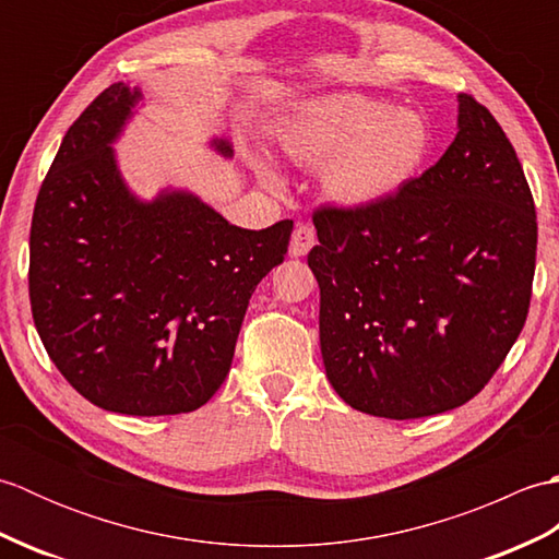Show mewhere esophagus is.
Returning <instances> with one entry per match:
<instances>
[{
    "label": "esophagus",
    "instance_id": "1",
    "mask_svg": "<svg viewBox=\"0 0 559 559\" xmlns=\"http://www.w3.org/2000/svg\"><path fill=\"white\" fill-rule=\"evenodd\" d=\"M314 242H317L314 228H310V225H298V228L293 230L288 252L290 257H305L314 247Z\"/></svg>",
    "mask_w": 559,
    "mask_h": 559
}]
</instances>
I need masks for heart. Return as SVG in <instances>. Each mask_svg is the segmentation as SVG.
Instances as JSON below:
<instances>
[{"label": "heart", "mask_w": 559, "mask_h": 559, "mask_svg": "<svg viewBox=\"0 0 559 559\" xmlns=\"http://www.w3.org/2000/svg\"><path fill=\"white\" fill-rule=\"evenodd\" d=\"M278 146L300 168L319 170V187L343 211L384 204L406 187L430 151V129L413 110L360 93H331L300 103L278 127ZM254 173L269 189L281 177L266 160Z\"/></svg>", "instance_id": "b5f03b06"}]
</instances>
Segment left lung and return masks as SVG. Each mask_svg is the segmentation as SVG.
<instances>
[{"instance_id": "left-lung-1", "label": "left lung", "mask_w": 559, "mask_h": 559, "mask_svg": "<svg viewBox=\"0 0 559 559\" xmlns=\"http://www.w3.org/2000/svg\"><path fill=\"white\" fill-rule=\"evenodd\" d=\"M456 100V136L432 168L374 209L314 213L307 264L326 377L379 418H425L476 396L528 314V182L490 110Z\"/></svg>"}]
</instances>
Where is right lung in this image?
Listing matches in <instances>:
<instances>
[{
	"label": "right lung",
	"mask_w": 559,
	"mask_h": 559,
	"mask_svg": "<svg viewBox=\"0 0 559 559\" xmlns=\"http://www.w3.org/2000/svg\"><path fill=\"white\" fill-rule=\"evenodd\" d=\"M144 108L120 81L62 139L31 223V307L57 370L124 415L204 406L230 370L249 298L288 252L293 221L245 230L185 187L141 199L112 148ZM209 146L233 158V144Z\"/></svg>",
	"instance_id": "obj_1"
}]
</instances>
